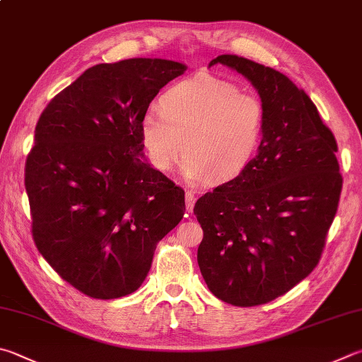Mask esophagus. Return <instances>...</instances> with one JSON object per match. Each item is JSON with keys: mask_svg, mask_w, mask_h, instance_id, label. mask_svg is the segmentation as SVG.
I'll return each mask as SVG.
<instances>
[{"mask_svg": "<svg viewBox=\"0 0 362 362\" xmlns=\"http://www.w3.org/2000/svg\"><path fill=\"white\" fill-rule=\"evenodd\" d=\"M194 202H196L194 193L193 192H187L185 193V209H187V212H193Z\"/></svg>", "mask_w": 362, "mask_h": 362, "instance_id": "esophagus-1", "label": "esophagus"}]
</instances>
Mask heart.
Wrapping results in <instances>:
<instances>
[{
  "label": "heart",
  "mask_w": 362,
  "mask_h": 362,
  "mask_svg": "<svg viewBox=\"0 0 362 362\" xmlns=\"http://www.w3.org/2000/svg\"><path fill=\"white\" fill-rule=\"evenodd\" d=\"M160 107L141 118L144 148L160 173H169L183 150L188 182H228L244 173L261 147L264 103L221 77L199 72L177 82L161 95Z\"/></svg>",
  "instance_id": "obj_1"
}]
</instances>
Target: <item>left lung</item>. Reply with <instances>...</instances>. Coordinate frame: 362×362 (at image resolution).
<instances>
[{
    "mask_svg": "<svg viewBox=\"0 0 362 362\" xmlns=\"http://www.w3.org/2000/svg\"><path fill=\"white\" fill-rule=\"evenodd\" d=\"M216 63L253 83L267 117L244 173L194 204L204 231L198 264L214 296L253 307L288 293L317 267L341 192L337 142L285 74L238 55H220L209 66Z\"/></svg>",
    "mask_w": 362,
    "mask_h": 362,
    "instance_id": "obj_1",
    "label": "left lung"
}]
</instances>
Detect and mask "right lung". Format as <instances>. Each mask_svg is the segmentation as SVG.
Wrapping results in <instances>:
<instances>
[{
  "label": "right lung",
  "mask_w": 362,
  "mask_h": 362,
  "mask_svg": "<svg viewBox=\"0 0 362 362\" xmlns=\"http://www.w3.org/2000/svg\"><path fill=\"white\" fill-rule=\"evenodd\" d=\"M182 63L129 58L88 68L42 110L26 156L33 240L83 294L117 299L142 285L185 193L144 156L141 118Z\"/></svg>",
  "instance_id": "obj_1"
}]
</instances>
